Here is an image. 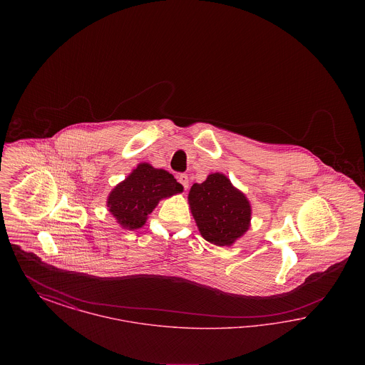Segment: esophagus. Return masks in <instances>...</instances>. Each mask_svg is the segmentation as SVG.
Returning <instances> with one entry per match:
<instances>
[{"instance_id":"1","label":"esophagus","mask_w":365,"mask_h":365,"mask_svg":"<svg viewBox=\"0 0 365 365\" xmlns=\"http://www.w3.org/2000/svg\"><path fill=\"white\" fill-rule=\"evenodd\" d=\"M178 182L183 186V189H185V190H187V189H189V176H187V175H178Z\"/></svg>"}]
</instances>
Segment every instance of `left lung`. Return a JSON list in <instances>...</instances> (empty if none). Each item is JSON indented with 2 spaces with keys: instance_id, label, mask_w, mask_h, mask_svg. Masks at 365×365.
I'll return each mask as SVG.
<instances>
[{
  "instance_id": "1",
  "label": "left lung",
  "mask_w": 365,
  "mask_h": 365,
  "mask_svg": "<svg viewBox=\"0 0 365 365\" xmlns=\"http://www.w3.org/2000/svg\"><path fill=\"white\" fill-rule=\"evenodd\" d=\"M191 213L201 235L217 246H230L247 231L250 204L223 174L209 175L189 192Z\"/></svg>"
}]
</instances>
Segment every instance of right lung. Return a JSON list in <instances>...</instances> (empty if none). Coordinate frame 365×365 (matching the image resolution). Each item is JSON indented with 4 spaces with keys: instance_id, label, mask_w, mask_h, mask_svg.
Listing matches in <instances>:
<instances>
[{
    "instance_id": "1",
    "label": "right lung",
    "mask_w": 365,
    "mask_h": 365,
    "mask_svg": "<svg viewBox=\"0 0 365 365\" xmlns=\"http://www.w3.org/2000/svg\"><path fill=\"white\" fill-rule=\"evenodd\" d=\"M183 190L173 175L143 163L108 197L109 212L127 230L143 226L158 201Z\"/></svg>"
}]
</instances>
